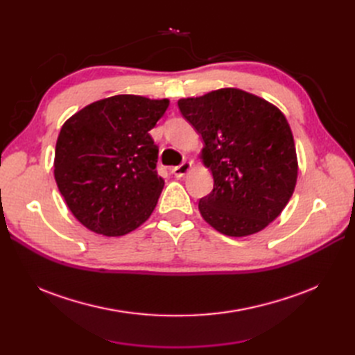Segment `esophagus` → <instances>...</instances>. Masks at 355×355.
<instances>
[{
    "label": "esophagus",
    "mask_w": 355,
    "mask_h": 355,
    "mask_svg": "<svg viewBox=\"0 0 355 355\" xmlns=\"http://www.w3.org/2000/svg\"><path fill=\"white\" fill-rule=\"evenodd\" d=\"M189 170H191V163H188V161H184L182 164L171 168V173H173L176 178H184L185 175H188Z\"/></svg>",
    "instance_id": "obj_1"
}]
</instances>
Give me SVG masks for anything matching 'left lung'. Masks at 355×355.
Listing matches in <instances>:
<instances>
[{
    "mask_svg": "<svg viewBox=\"0 0 355 355\" xmlns=\"http://www.w3.org/2000/svg\"><path fill=\"white\" fill-rule=\"evenodd\" d=\"M182 116L202 137L213 189L200 198L214 230L244 237L263 230L292 197L297 161L293 135L275 106L239 89L180 99Z\"/></svg>",
    "mask_w": 355,
    "mask_h": 355,
    "instance_id": "8db88e82",
    "label": "left lung"
}]
</instances>
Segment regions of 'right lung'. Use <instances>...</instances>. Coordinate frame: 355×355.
Wrapping results in <instances>:
<instances>
[{
  "label": "right lung",
  "mask_w": 355,
  "mask_h": 355,
  "mask_svg": "<svg viewBox=\"0 0 355 355\" xmlns=\"http://www.w3.org/2000/svg\"><path fill=\"white\" fill-rule=\"evenodd\" d=\"M168 101L116 94L85 106L63 124L55 179L85 228L108 237L136 230L151 216L164 180L149 130Z\"/></svg>",
  "instance_id": "1"
}]
</instances>
